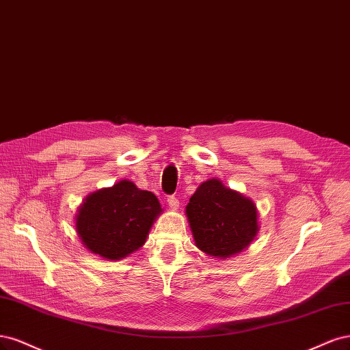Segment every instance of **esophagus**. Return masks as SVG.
<instances>
[{"label":"esophagus","mask_w":350,"mask_h":350,"mask_svg":"<svg viewBox=\"0 0 350 350\" xmlns=\"http://www.w3.org/2000/svg\"><path fill=\"white\" fill-rule=\"evenodd\" d=\"M167 205L170 206L172 209H177L178 208V200L176 196H168L167 198Z\"/></svg>","instance_id":"34e87169"}]
</instances>
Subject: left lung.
I'll return each mask as SVG.
<instances>
[{"label": "left lung", "instance_id": "8db88e82", "mask_svg": "<svg viewBox=\"0 0 350 350\" xmlns=\"http://www.w3.org/2000/svg\"><path fill=\"white\" fill-rule=\"evenodd\" d=\"M186 217L198 249L219 258L241 253L258 232L254 202L218 178L206 180L196 189Z\"/></svg>", "mask_w": 350, "mask_h": 350}]
</instances>
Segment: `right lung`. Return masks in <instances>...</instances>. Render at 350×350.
<instances>
[{"instance_id": "right-lung-1", "label": "right lung", "mask_w": 350, "mask_h": 350, "mask_svg": "<svg viewBox=\"0 0 350 350\" xmlns=\"http://www.w3.org/2000/svg\"><path fill=\"white\" fill-rule=\"evenodd\" d=\"M161 212L152 191L120 180L84 199L75 215V230L88 252L120 260L144 245Z\"/></svg>"}]
</instances>
